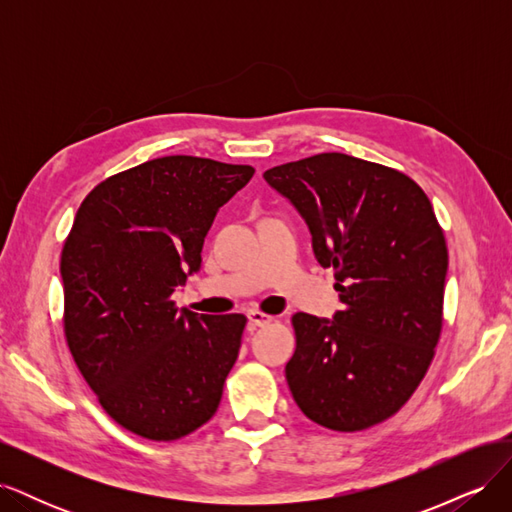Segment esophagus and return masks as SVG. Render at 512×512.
Listing matches in <instances>:
<instances>
[{
	"label": "esophagus",
	"mask_w": 512,
	"mask_h": 512,
	"mask_svg": "<svg viewBox=\"0 0 512 512\" xmlns=\"http://www.w3.org/2000/svg\"><path fill=\"white\" fill-rule=\"evenodd\" d=\"M247 320H250L252 327H265V324H269L273 318L258 312V309H252V312H247Z\"/></svg>",
	"instance_id": "obj_1"
}]
</instances>
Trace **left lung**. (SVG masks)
<instances>
[{"label": "left lung", "mask_w": 512, "mask_h": 512, "mask_svg": "<svg viewBox=\"0 0 512 512\" xmlns=\"http://www.w3.org/2000/svg\"><path fill=\"white\" fill-rule=\"evenodd\" d=\"M299 211L342 309L294 314L290 393L307 418L359 431L393 416L423 380L442 329L448 252L427 194L399 170L346 153L269 168Z\"/></svg>", "instance_id": "left-lung-1"}]
</instances>
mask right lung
I'll return each mask as SVG.
<instances>
[{
  "mask_svg": "<svg viewBox=\"0 0 512 512\" xmlns=\"http://www.w3.org/2000/svg\"><path fill=\"white\" fill-rule=\"evenodd\" d=\"M252 175L166 156L108 177L76 211L59 267L66 339L106 414L136 436L183 438L220 406L245 316H198L170 297L200 271L215 215Z\"/></svg>",
  "mask_w": 512,
  "mask_h": 512,
  "instance_id": "add662e5",
  "label": "right lung"
}]
</instances>
